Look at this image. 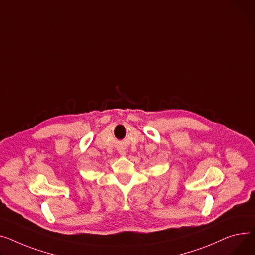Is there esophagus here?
Here are the masks:
<instances>
[{
	"instance_id": "esophagus-1",
	"label": "esophagus",
	"mask_w": 255,
	"mask_h": 255,
	"mask_svg": "<svg viewBox=\"0 0 255 255\" xmlns=\"http://www.w3.org/2000/svg\"><path fill=\"white\" fill-rule=\"evenodd\" d=\"M119 154H120L121 156H126V150L125 149H120V150H119Z\"/></svg>"
}]
</instances>
